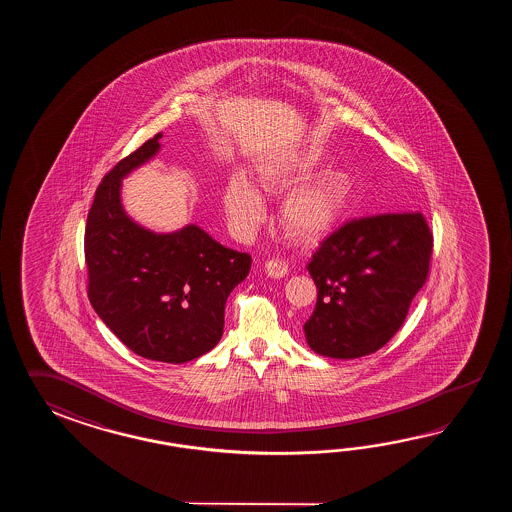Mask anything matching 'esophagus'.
<instances>
[{
	"instance_id": "34e87169",
	"label": "esophagus",
	"mask_w": 512,
	"mask_h": 512,
	"mask_svg": "<svg viewBox=\"0 0 512 512\" xmlns=\"http://www.w3.org/2000/svg\"><path fill=\"white\" fill-rule=\"evenodd\" d=\"M287 271H289V267H287L285 261H265V272H267V276H271V278H283V276L287 274Z\"/></svg>"
}]
</instances>
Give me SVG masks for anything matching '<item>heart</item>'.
I'll use <instances>...</instances> for the list:
<instances>
[{"mask_svg":"<svg viewBox=\"0 0 512 512\" xmlns=\"http://www.w3.org/2000/svg\"><path fill=\"white\" fill-rule=\"evenodd\" d=\"M322 155L305 150L283 161L261 164L260 185L272 194L287 190L315 174ZM355 199V181L346 172H327L294 188L280 208L285 234L302 245L326 238L348 214ZM223 207L238 234H251L265 218V203L256 186L243 175L232 177L223 190Z\"/></svg>","mask_w":512,"mask_h":512,"instance_id":"1","label":"heart"}]
</instances>
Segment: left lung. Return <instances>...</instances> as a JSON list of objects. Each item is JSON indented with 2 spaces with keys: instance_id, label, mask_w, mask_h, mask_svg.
Masks as SVG:
<instances>
[{
  "instance_id": "1",
  "label": "left lung",
  "mask_w": 512,
  "mask_h": 512,
  "mask_svg": "<svg viewBox=\"0 0 512 512\" xmlns=\"http://www.w3.org/2000/svg\"><path fill=\"white\" fill-rule=\"evenodd\" d=\"M432 247L421 212L351 219L327 236L307 265L318 291L304 324L309 348L359 359L390 342L425 285Z\"/></svg>"
}]
</instances>
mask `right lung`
<instances>
[{
  "label": "right lung",
  "mask_w": 512,
  "mask_h": 512,
  "mask_svg": "<svg viewBox=\"0 0 512 512\" xmlns=\"http://www.w3.org/2000/svg\"><path fill=\"white\" fill-rule=\"evenodd\" d=\"M157 133L104 175L84 236L87 296L102 322L144 359L183 364L216 348L230 291L251 256L197 225L155 234L126 216L120 181L159 152Z\"/></svg>",
  "instance_id": "obj_1"
}]
</instances>
